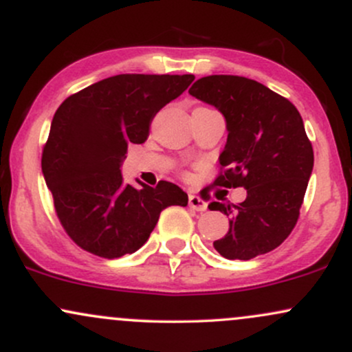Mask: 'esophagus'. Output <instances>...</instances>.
Listing matches in <instances>:
<instances>
[{"mask_svg":"<svg viewBox=\"0 0 352 352\" xmlns=\"http://www.w3.org/2000/svg\"><path fill=\"white\" fill-rule=\"evenodd\" d=\"M188 207L195 210V212H205L207 210V204L199 195H188Z\"/></svg>","mask_w":352,"mask_h":352,"instance_id":"esophagus-1","label":"esophagus"}]
</instances>
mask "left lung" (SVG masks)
Here are the masks:
<instances>
[{
  "label": "left lung",
  "instance_id": "obj_1",
  "mask_svg": "<svg viewBox=\"0 0 352 352\" xmlns=\"http://www.w3.org/2000/svg\"><path fill=\"white\" fill-rule=\"evenodd\" d=\"M227 120L228 139L213 185L246 188L233 205L212 201L230 218L228 233L213 246L228 260H252L280 246L300 217L314 153L298 109L256 80L217 74L188 89Z\"/></svg>",
  "mask_w": 352,
  "mask_h": 352
}]
</instances>
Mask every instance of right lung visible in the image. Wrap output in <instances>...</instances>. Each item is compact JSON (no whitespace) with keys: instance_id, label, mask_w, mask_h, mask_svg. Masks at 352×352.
Returning <instances> with one entry per match:
<instances>
[{"instance_id":"obj_1","label":"right lung","mask_w":352,"mask_h":352,"mask_svg":"<svg viewBox=\"0 0 352 352\" xmlns=\"http://www.w3.org/2000/svg\"><path fill=\"white\" fill-rule=\"evenodd\" d=\"M193 74H119L64 100L43 148V175L66 233L100 258L134 253L151 236L160 212L185 207L187 193L172 182L134 188L120 164L129 144H142L165 104L187 89Z\"/></svg>"}]
</instances>
